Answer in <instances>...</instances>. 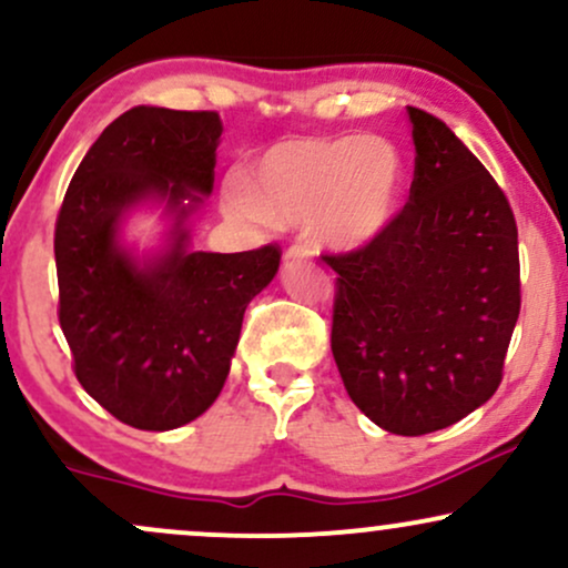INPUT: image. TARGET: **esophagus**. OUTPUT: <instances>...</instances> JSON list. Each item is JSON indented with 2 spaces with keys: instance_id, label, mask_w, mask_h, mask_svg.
<instances>
[{
  "instance_id": "1",
  "label": "esophagus",
  "mask_w": 568,
  "mask_h": 568,
  "mask_svg": "<svg viewBox=\"0 0 568 568\" xmlns=\"http://www.w3.org/2000/svg\"><path fill=\"white\" fill-rule=\"evenodd\" d=\"M312 256H315V251H312L310 245H302V243L291 245L288 251H285V262H310Z\"/></svg>"
}]
</instances>
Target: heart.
Wrapping results in <instances>:
<instances>
[{
	"label": "heart",
	"instance_id": "b5f03b06",
	"mask_svg": "<svg viewBox=\"0 0 568 568\" xmlns=\"http://www.w3.org/2000/svg\"><path fill=\"white\" fill-rule=\"evenodd\" d=\"M403 160L389 141L363 133L280 141L224 186V207L256 224H304L331 247H363L395 219Z\"/></svg>",
	"mask_w": 568,
	"mask_h": 568
}]
</instances>
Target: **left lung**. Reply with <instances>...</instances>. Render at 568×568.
<instances>
[{
	"label": "left lung",
	"mask_w": 568,
	"mask_h": 568,
	"mask_svg": "<svg viewBox=\"0 0 568 568\" xmlns=\"http://www.w3.org/2000/svg\"><path fill=\"white\" fill-rule=\"evenodd\" d=\"M408 202L336 272L331 349L357 408L395 435L465 419L497 393L520 312L518 226L446 122L408 106Z\"/></svg>",
	"instance_id": "8db88e82"
}]
</instances>
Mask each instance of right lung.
<instances>
[{
    "label": "right lung",
    "instance_id": "obj_1",
    "mask_svg": "<svg viewBox=\"0 0 568 568\" xmlns=\"http://www.w3.org/2000/svg\"><path fill=\"white\" fill-rule=\"evenodd\" d=\"M219 112L135 106L84 154L55 221L58 323L84 393L135 429H175L213 406L245 306L280 266V245L189 251L181 224L211 194ZM168 199L174 245L141 267L115 245L135 201Z\"/></svg>",
    "mask_w": 568,
    "mask_h": 568
}]
</instances>
